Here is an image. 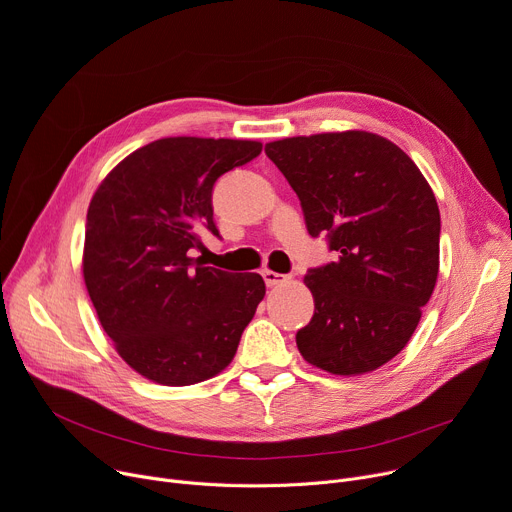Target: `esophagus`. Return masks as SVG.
<instances>
[{
	"mask_svg": "<svg viewBox=\"0 0 512 512\" xmlns=\"http://www.w3.org/2000/svg\"><path fill=\"white\" fill-rule=\"evenodd\" d=\"M262 277H264V283H266L268 287H277V285H283V283L289 279L287 274L274 272V270H264V272H262Z\"/></svg>",
	"mask_w": 512,
	"mask_h": 512,
	"instance_id": "obj_1",
	"label": "esophagus"
}]
</instances>
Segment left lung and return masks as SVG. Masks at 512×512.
<instances>
[{
    "mask_svg": "<svg viewBox=\"0 0 512 512\" xmlns=\"http://www.w3.org/2000/svg\"><path fill=\"white\" fill-rule=\"evenodd\" d=\"M297 192L311 238L336 260L311 268L313 318L301 357L332 375L379 369L412 338L439 277L441 215L430 184L396 143L369 131L287 137L264 147Z\"/></svg>",
    "mask_w": 512,
    "mask_h": 512,
    "instance_id": "1",
    "label": "left lung"
}]
</instances>
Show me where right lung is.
<instances>
[{
	"label": "right lung",
	"mask_w": 512,
	"mask_h": 512,
	"mask_svg": "<svg viewBox=\"0 0 512 512\" xmlns=\"http://www.w3.org/2000/svg\"><path fill=\"white\" fill-rule=\"evenodd\" d=\"M260 151L248 139L164 137L129 153L92 196L84 283L116 352L153 383L182 387L219 375L264 299L260 274L192 256L205 248L201 235H219L217 178Z\"/></svg>",
	"instance_id": "add662e5"
}]
</instances>
